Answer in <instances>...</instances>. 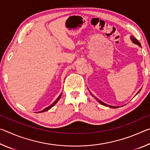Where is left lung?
I'll use <instances>...</instances> for the list:
<instances>
[{
	"instance_id": "8db88e82",
	"label": "left lung",
	"mask_w": 150,
	"mask_h": 150,
	"mask_svg": "<svg viewBox=\"0 0 150 150\" xmlns=\"http://www.w3.org/2000/svg\"><path fill=\"white\" fill-rule=\"evenodd\" d=\"M131 40H132V41L133 42V43H134V44H137V45H138L139 46H141V44H140V43H139V42L138 41V40H137V39H136L135 38H134V36H132V37H131ZM139 91H138V93H139ZM138 93H137V94H138ZM137 94H136V95H137ZM94 96V97H95V98H96V100H97L98 103H100V104H101V105H104V106H109V107H110V108H118L117 106H110V105H106V104H105V103H103L102 101H100V100H98V98H96L95 96Z\"/></svg>"
}]
</instances>
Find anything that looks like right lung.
Masks as SVG:
<instances>
[{
    "mask_svg": "<svg viewBox=\"0 0 150 150\" xmlns=\"http://www.w3.org/2000/svg\"><path fill=\"white\" fill-rule=\"evenodd\" d=\"M62 93L60 94V95H59V96H58V97H57V99H56V100H55L54 101V103H53L52 104V105H50V106H48V107H47V108H44V110H42V111H40V112H43L47 111V110H49V109H50V108H52V107H53V106H54V105H55V104H56V103H57V101L59 100V98H61V96H62Z\"/></svg>",
    "mask_w": 150,
    "mask_h": 150,
    "instance_id": "obj_1",
    "label": "right lung"
}]
</instances>
